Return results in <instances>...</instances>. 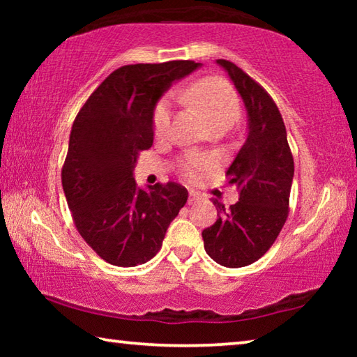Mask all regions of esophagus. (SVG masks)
<instances>
[{
  "label": "esophagus",
  "mask_w": 357,
  "mask_h": 357,
  "mask_svg": "<svg viewBox=\"0 0 357 357\" xmlns=\"http://www.w3.org/2000/svg\"><path fill=\"white\" fill-rule=\"evenodd\" d=\"M198 200H202L200 193L195 192V190H190V192H189V204L195 203V202H198Z\"/></svg>",
  "instance_id": "34e87169"
}]
</instances>
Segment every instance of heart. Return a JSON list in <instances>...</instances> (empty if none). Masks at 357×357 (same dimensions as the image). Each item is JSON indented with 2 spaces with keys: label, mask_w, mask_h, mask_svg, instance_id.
<instances>
[{
  "label": "heart",
  "mask_w": 357,
  "mask_h": 357,
  "mask_svg": "<svg viewBox=\"0 0 357 357\" xmlns=\"http://www.w3.org/2000/svg\"><path fill=\"white\" fill-rule=\"evenodd\" d=\"M189 99L198 110L202 112L209 126L229 124L239 118L241 104L234 89L220 78H204L197 82L189 89ZM172 99L165 98L155 105L153 116V128L157 137L167 134L172 119ZM211 167V160L197 155H187L183 162V172L185 176L197 178L202 172Z\"/></svg>",
  "instance_id": "obj_1"
}]
</instances>
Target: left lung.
Returning <instances> with one entry per match:
<instances>
[{
    "label": "left lung",
    "instance_id": "obj_1",
    "mask_svg": "<svg viewBox=\"0 0 357 357\" xmlns=\"http://www.w3.org/2000/svg\"><path fill=\"white\" fill-rule=\"evenodd\" d=\"M217 64L244 102L247 137L227 170L239 200L228 209L214 200L219 219L202 236L215 263L243 268L261 258L285 225L294 162L282 114L271 96L236 64L227 59H217Z\"/></svg>",
    "mask_w": 357,
    "mask_h": 357
}]
</instances>
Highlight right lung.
Here are the masks:
<instances>
[{"label":"right lung","instance_id":"obj_1","mask_svg":"<svg viewBox=\"0 0 357 357\" xmlns=\"http://www.w3.org/2000/svg\"><path fill=\"white\" fill-rule=\"evenodd\" d=\"M195 61L130 64L112 72L72 126L61 179L75 227L107 263L132 268L160 250L167 228L187 202L176 183L138 187V154L154 142L153 116L174 82Z\"/></svg>","mask_w":357,"mask_h":357}]
</instances>
